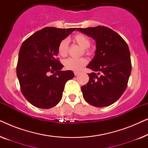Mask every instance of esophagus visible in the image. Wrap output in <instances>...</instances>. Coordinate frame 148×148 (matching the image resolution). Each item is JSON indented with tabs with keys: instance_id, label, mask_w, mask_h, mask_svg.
Segmentation results:
<instances>
[{
	"instance_id": "1",
	"label": "esophagus",
	"mask_w": 148,
	"mask_h": 148,
	"mask_svg": "<svg viewBox=\"0 0 148 148\" xmlns=\"http://www.w3.org/2000/svg\"><path fill=\"white\" fill-rule=\"evenodd\" d=\"M79 73H80V72H79V71H75L74 72V74H75V76H77L78 75H79Z\"/></svg>"
}]
</instances>
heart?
Returning <instances> with one entry per match:
<instances>
[{"label":"heart","mask_w":148,"mask_h":148,"mask_svg":"<svg viewBox=\"0 0 148 148\" xmlns=\"http://www.w3.org/2000/svg\"><path fill=\"white\" fill-rule=\"evenodd\" d=\"M73 40L81 47L84 48L85 52H88V48L90 46L91 41L88 36L82 34H75L73 36ZM69 50L68 40L64 39L60 42L58 46V54L62 57H64L67 55ZM88 62L86 58H69L63 61V64L66 69L71 71H79L86 65Z\"/></svg>","instance_id":"obj_1"}]
</instances>
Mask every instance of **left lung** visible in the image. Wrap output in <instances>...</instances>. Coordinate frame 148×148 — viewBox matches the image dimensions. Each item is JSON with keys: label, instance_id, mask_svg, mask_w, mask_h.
Returning a JSON list of instances; mask_svg holds the SVG:
<instances>
[{"label": "left lung", "instance_id": "left-lung-1", "mask_svg": "<svg viewBox=\"0 0 148 148\" xmlns=\"http://www.w3.org/2000/svg\"><path fill=\"white\" fill-rule=\"evenodd\" d=\"M76 30L90 36L96 44L95 55L87 66L93 72L88 74V84L82 87L83 96L94 106H110L127 88L131 72L128 45L116 32L104 26Z\"/></svg>", "mask_w": 148, "mask_h": 148}]
</instances>
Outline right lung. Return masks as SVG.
<instances>
[{
	"label": "right lung",
	"instance_id": "add662e5",
	"mask_svg": "<svg viewBox=\"0 0 148 148\" xmlns=\"http://www.w3.org/2000/svg\"><path fill=\"white\" fill-rule=\"evenodd\" d=\"M75 29L44 27L22 44L17 75L22 94L33 106L43 109L56 106L61 100L66 82L74 77L72 71H61L64 66L56 56L60 42Z\"/></svg>",
	"mask_w": 148,
	"mask_h": 148
}]
</instances>
